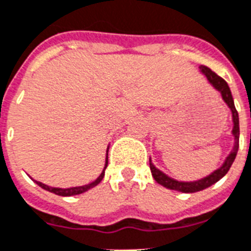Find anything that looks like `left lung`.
Wrapping results in <instances>:
<instances>
[{
    "mask_svg": "<svg viewBox=\"0 0 251 251\" xmlns=\"http://www.w3.org/2000/svg\"><path fill=\"white\" fill-rule=\"evenodd\" d=\"M200 72L207 77V79L209 81V83L212 85L216 90H219L221 93V97L225 100V103L228 104L230 111H232V118H233V136H234V147H233V151L230 152L226 160L223 164L221 168H219L217 170L209 174L208 176H205L203 179L195 180V182H179V180H176L168 176L166 174H164L162 172H160L158 169L154 166V165L149 161V165H151V172H152L153 178L156 179L157 183L162 184L164 187L170 188V190H176V191L180 192H196L201 191L204 188L212 186L213 183H216L217 180H220L223 176L228 173V170L232 166L233 161L237 156V151H238V145H240V123H238V112H237L236 107H234V102H233L232 93H230V89H229L228 83L224 78H221L220 75H217L215 72H212L208 67H204L201 65L200 67Z\"/></svg>",
    "mask_w": 251,
    "mask_h": 251,
    "instance_id": "1",
    "label": "left lung"
}]
</instances>
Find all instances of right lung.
Segmentation results:
<instances>
[{
	"mask_svg": "<svg viewBox=\"0 0 251 251\" xmlns=\"http://www.w3.org/2000/svg\"><path fill=\"white\" fill-rule=\"evenodd\" d=\"M107 162L108 160H107V157H106V165H104L103 172L100 173V176H99L94 182H91V183L89 184H85V186H78V187H71V188H57V187H50V186H47V184L42 183V182H38V180H35V182H36V184H39L42 188H44V190H47V191L53 192V194H56V195H60V196L78 195V194H82V192L87 191V190H90V188L95 187L97 184L100 183V180L103 179V176H104V170H106V168H107Z\"/></svg>",
	"mask_w": 251,
	"mask_h": 251,
	"instance_id": "right-lung-1",
	"label": "right lung"
}]
</instances>
